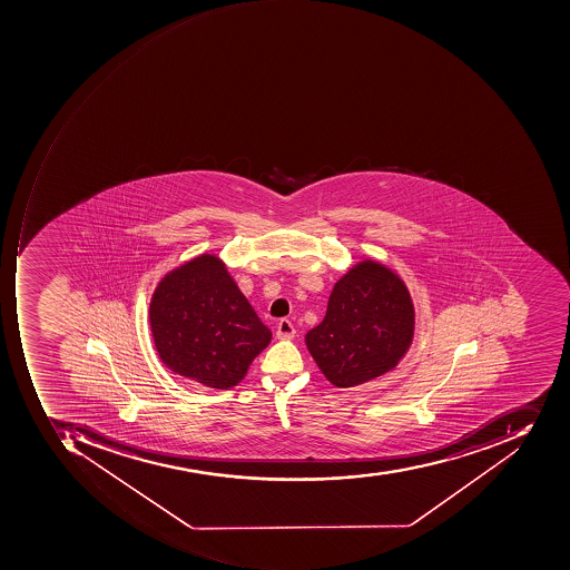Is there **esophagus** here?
<instances>
[{
    "label": "esophagus",
    "instance_id": "34e87169",
    "mask_svg": "<svg viewBox=\"0 0 570 570\" xmlns=\"http://www.w3.org/2000/svg\"><path fill=\"white\" fill-rule=\"evenodd\" d=\"M296 330L293 326V322L287 321V318H281L279 324H277V331H275V336L279 340H293L295 338Z\"/></svg>",
    "mask_w": 570,
    "mask_h": 570
}]
</instances>
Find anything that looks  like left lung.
<instances>
[{"label":"left lung","instance_id":"obj_1","mask_svg":"<svg viewBox=\"0 0 570 570\" xmlns=\"http://www.w3.org/2000/svg\"><path fill=\"white\" fill-rule=\"evenodd\" d=\"M414 306L399 275L362 262L334 284L324 321L305 336L334 386H357L393 370L413 342Z\"/></svg>","mask_w":570,"mask_h":570}]
</instances>
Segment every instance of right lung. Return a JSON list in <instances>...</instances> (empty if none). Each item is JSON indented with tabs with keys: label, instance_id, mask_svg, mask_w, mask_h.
Wrapping results in <instances>:
<instances>
[{
	"label": "right lung",
	"instance_id": "obj_1",
	"mask_svg": "<svg viewBox=\"0 0 570 570\" xmlns=\"http://www.w3.org/2000/svg\"><path fill=\"white\" fill-rule=\"evenodd\" d=\"M149 317L161 361L209 389L236 386L272 340L225 265L212 255L169 272L154 291Z\"/></svg>",
	"mask_w": 570,
	"mask_h": 570
}]
</instances>
